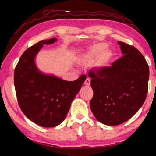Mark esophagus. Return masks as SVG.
Masks as SVG:
<instances>
[{"label":"esophagus","instance_id":"1","mask_svg":"<svg viewBox=\"0 0 156 156\" xmlns=\"http://www.w3.org/2000/svg\"><path fill=\"white\" fill-rule=\"evenodd\" d=\"M84 84L87 86H89L90 85V79L89 78H87L86 79V81H85V82H84Z\"/></svg>","mask_w":156,"mask_h":156}]
</instances>
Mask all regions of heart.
Instances as JSON below:
<instances>
[{"mask_svg": "<svg viewBox=\"0 0 156 156\" xmlns=\"http://www.w3.org/2000/svg\"><path fill=\"white\" fill-rule=\"evenodd\" d=\"M113 58V52L107 45L99 43L90 47L86 51L79 54L76 61L81 66H89L94 62V67L97 70H102L109 66Z\"/></svg>", "mask_w": 156, "mask_h": 156, "instance_id": "1", "label": "heart"}]
</instances>
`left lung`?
<instances>
[{"label":"left lung","mask_w":156,"mask_h":156,"mask_svg":"<svg viewBox=\"0 0 156 156\" xmlns=\"http://www.w3.org/2000/svg\"><path fill=\"white\" fill-rule=\"evenodd\" d=\"M124 55L102 70H90L94 96L90 105L96 119L107 126L130 119L142 107L148 92V64L136 48L117 42Z\"/></svg>","instance_id":"left-lung-1"}]
</instances>
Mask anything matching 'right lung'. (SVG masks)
<instances>
[{"label": "right lung", "mask_w": 156, "mask_h": 156, "mask_svg": "<svg viewBox=\"0 0 156 156\" xmlns=\"http://www.w3.org/2000/svg\"><path fill=\"white\" fill-rule=\"evenodd\" d=\"M55 38L43 40L23 53L14 70V85L20 107L28 118L42 127L51 128L62 122L70 105L86 79L65 81L41 71L35 58L43 45H50Z\"/></svg>", "instance_id": "right-lung-1"}]
</instances>
